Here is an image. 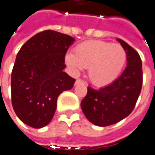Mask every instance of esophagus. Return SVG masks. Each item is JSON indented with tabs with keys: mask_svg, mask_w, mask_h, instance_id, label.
I'll list each match as a JSON object with an SVG mask.
<instances>
[{
	"mask_svg": "<svg viewBox=\"0 0 155 155\" xmlns=\"http://www.w3.org/2000/svg\"><path fill=\"white\" fill-rule=\"evenodd\" d=\"M83 84L84 83V81L82 79H77L76 80V82H75V85H78V84Z\"/></svg>",
	"mask_w": 155,
	"mask_h": 155,
	"instance_id": "34e87169",
	"label": "esophagus"
}]
</instances>
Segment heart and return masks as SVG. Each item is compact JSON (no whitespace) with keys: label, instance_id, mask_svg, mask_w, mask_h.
<instances>
[{"label":"heart","instance_id":"1","mask_svg":"<svg viewBox=\"0 0 155 155\" xmlns=\"http://www.w3.org/2000/svg\"><path fill=\"white\" fill-rule=\"evenodd\" d=\"M127 61V52L120 44L104 41H87L66 56V63L74 72L88 68V78L96 86L109 85L118 78Z\"/></svg>","mask_w":155,"mask_h":155}]
</instances>
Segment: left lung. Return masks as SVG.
Instances as JSON below:
<instances>
[{"instance_id":"1","label":"left lung","mask_w":155,"mask_h":155,"mask_svg":"<svg viewBox=\"0 0 155 155\" xmlns=\"http://www.w3.org/2000/svg\"><path fill=\"white\" fill-rule=\"evenodd\" d=\"M118 41L127 52V68L108 86L99 89L87 87V95L81 103L86 118L101 127L114 124L130 114L142 88V61L139 53L124 41Z\"/></svg>"}]
</instances>
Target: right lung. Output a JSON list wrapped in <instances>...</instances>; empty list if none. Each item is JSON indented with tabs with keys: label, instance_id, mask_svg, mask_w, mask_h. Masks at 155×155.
Returning <instances> with one entry per match:
<instances>
[{
	"label": "right lung",
	"instance_id": "right-lung-1",
	"mask_svg": "<svg viewBox=\"0 0 155 155\" xmlns=\"http://www.w3.org/2000/svg\"><path fill=\"white\" fill-rule=\"evenodd\" d=\"M75 41L68 35L46 30L21 48L13 66L12 104L17 117L30 127L40 128L53 118L58 96L73 87L68 75L65 55Z\"/></svg>",
	"mask_w": 155,
	"mask_h": 155
}]
</instances>
